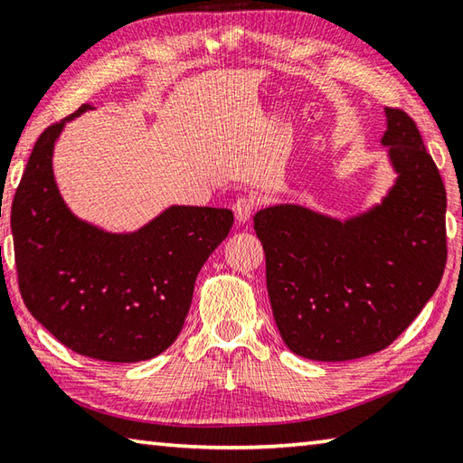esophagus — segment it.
<instances>
[{
	"label": "esophagus",
	"instance_id": "esophagus-1",
	"mask_svg": "<svg viewBox=\"0 0 463 463\" xmlns=\"http://www.w3.org/2000/svg\"><path fill=\"white\" fill-rule=\"evenodd\" d=\"M255 196H241L237 198V203L232 204V213H234V221L239 224H244L247 221H250L252 211H255Z\"/></svg>",
	"mask_w": 463,
	"mask_h": 463
}]
</instances>
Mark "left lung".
I'll list each match as a JSON object with an SVG mask.
<instances>
[{
  "label": "left lung",
  "instance_id": "1",
  "mask_svg": "<svg viewBox=\"0 0 463 463\" xmlns=\"http://www.w3.org/2000/svg\"><path fill=\"white\" fill-rule=\"evenodd\" d=\"M395 175L382 201L349 216L305 204L260 208L255 231L285 345L313 361L385 349L439 287L446 269V188L418 126L385 108L382 138Z\"/></svg>",
  "mask_w": 463,
  "mask_h": 463
}]
</instances>
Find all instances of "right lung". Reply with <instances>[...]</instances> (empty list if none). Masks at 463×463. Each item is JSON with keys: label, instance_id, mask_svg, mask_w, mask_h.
Wrapping results in <instances>:
<instances>
[{"label": "right lung", "instance_id": "obj_1", "mask_svg": "<svg viewBox=\"0 0 463 463\" xmlns=\"http://www.w3.org/2000/svg\"><path fill=\"white\" fill-rule=\"evenodd\" d=\"M35 142L12 204L17 280L24 303L53 337L80 355L138 364L166 351L193 303L206 259L229 237L232 211L170 204L140 229L106 231L80 219L53 175L66 124Z\"/></svg>", "mask_w": 463, "mask_h": 463}]
</instances>
